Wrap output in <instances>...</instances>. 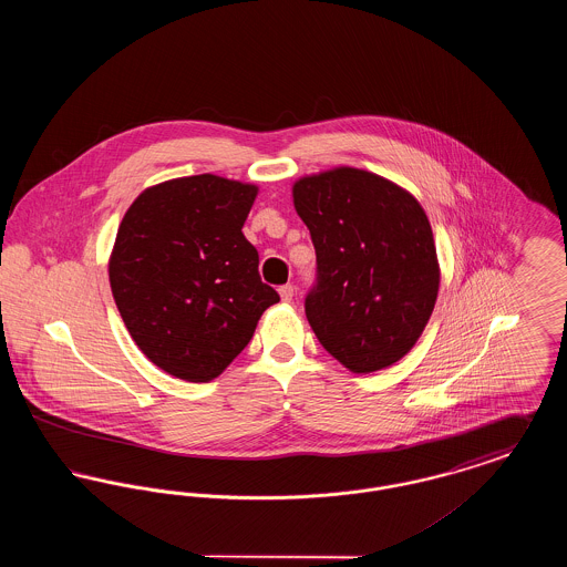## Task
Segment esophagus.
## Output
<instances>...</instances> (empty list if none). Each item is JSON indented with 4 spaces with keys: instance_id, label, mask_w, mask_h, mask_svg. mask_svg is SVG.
<instances>
[{
    "instance_id": "1",
    "label": "esophagus",
    "mask_w": 567,
    "mask_h": 567,
    "mask_svg": "<svg viewBox=\"0 0 567 567\" xmlns=\"http://www.w3.org/2000/svg\"><path fill=\"white\" fill-rule=\"evenodd\" d=\"M278 293H280L282 301H291L293 293H296V287H293V285H282V287L278 289Z\"/></svg>"
}]
</instances>
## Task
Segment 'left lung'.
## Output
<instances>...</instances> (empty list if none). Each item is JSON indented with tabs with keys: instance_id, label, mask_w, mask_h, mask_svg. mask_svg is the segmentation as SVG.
I'll return each mask as SVG.
<instances>
[{
	"instance_id": "obj_1",
	"label": "left lung",
	"mask_w": 567,
	"mask_h": 567,
	"mask_svg": "<svg viewBox=\"0 0 567 567\" xmlns=\"http://www.w3.org/2000/svg\"><path fill=\"white\" fill-rule=\"evenodd\" d=\"M293 202L317 252L303 308L324 351L357 374L400 361L430 321L440 285L421 204L354 167L301 178Z\"/></svg>"
}]
</instances>
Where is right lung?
Segmentation results:
<instances>
[{
  "mask_svg": "<svg viewBox=\"0 0 567 567\" xmlns=\"http://www.w3.org/2000/svg\"><path fill=\"white\" fill-rule=\"evenodd\" d=\"M257 187L199 174L146 189L116 234L110 287L135 344L189 382L218 377L280 296L243 227Z\"/></svg>",
  "mask_w": 567,
  "mask_h": 567,
  "instance_id": "1",
  "label": "right lung"
}]
</instances>
